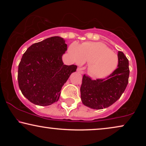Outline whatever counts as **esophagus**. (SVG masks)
I'll use <instances>...</instances> for the list:
<instances>
[{
  "mask_svg": "<svg viewBox=\"0 0 146 146\" xmlns=\"http://www.w3.org/2000/svg\"><path fill=\"white\" fill-rule=\"evenodd\" d=\"M77 71L78 72L81 73V74H83V72H84L83 68H81V67H78V68H77Z\"/></svg>",
  "mask_w": 146,
  "mask_h": 146,
  "instance_id": "1",
  "label": "esophagus"
}]
</instances>
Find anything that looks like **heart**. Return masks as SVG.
<instances>
[{
  "mask_svg": "<svg viewBox=\"0 0 146 146\" xmlns=\"http://www.w3.org/2000/svg\"><path fill=\"white\" fill-rule=\"evenodd\" d=\"M69 52L76 63H89L90 73L98 78L111 74L118 64L117 56L101 42L73 44L69 48Z\"/></svg>",
  "mask_w": 146,
  "mask_h": 146,
  "instance_id": "1",
  "label": "heart"
}]
</instances>
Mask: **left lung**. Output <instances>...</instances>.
I'll list each match as a JSON object with an SVG mask.
<instances>
[{
  "label": "left lung",
  "instance_id": "1",
  "mask_svg": "<svg viewBox=\"0 0 146 146\" xmlns=\"http://www.w3.org/2000/svg\"><path fill=\"white\" fill-rule=\"evenodd\" d=\"M117 68L105 78L92 80L84 74L80 88L82 103L92 109L100 110L115 103L125 91L128 84L129 62L124 54H117Z\"/></svg>",
  "mask_w": 146,
  "mask_h": 146
}]
</instances>
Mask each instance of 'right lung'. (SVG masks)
<instances>
[{"mask_svg": "<svg viewBox=\"0 0 146 146\" xmlns=\"http://www.w3.org/2000/svg\"><path fill=\"white\" fill-rule=\"evenodd\" d=\"M67 44L59 36L32 44L19 65L18 82L22 94L32 103L48 106L58 100L61 89L77 66L64 64Z\"/></svg>", "mask_w": 146, "mask_h": 146, "instance_id": "right-lung-1", "label": "right lung"}]
</instances>
